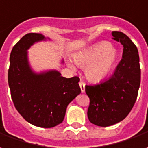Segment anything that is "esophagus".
Masks as SVG:
<instances>
[{
  "mask_svg": "<svg viewBox=\"0 0 148 148\" xmlns=\"http://www.w3.org/2000/svg\"><path fill=\"white\" fill-rule=\"evenodd\" d=\"M79 86H80V88H81L82 93H84L85 92V82L82 81L79 82Z\"/></svg>",
  "mask_w": 148,
  "mask_h": 148,
  "instance_id": "esophagus-1",
  "label": "esophagus"
}]
</instances>
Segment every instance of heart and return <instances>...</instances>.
Returning <instances> with one entry per match:
<instances>
[{"label":"heart","mask_w":148,"mask_h":148,"mask_svg":"<svg viewBox=\"0 0 148 148\" xmlns=\"http://www.w3.org/2000/svg\"><path fill=\"white\" fill-rule=\"evenodd\" d=\"M78 66L86 67V75L90 80L100 82L111 73L118 60V52L110 43L101 42L74 57ZM72 69L74 67L70 65Z\"/></svg>","instance_id":"b5f03b06"}]
</instances>
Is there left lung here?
<instances>
[{"instance_id":"8db88e82","label":"left lung","mask_w":148,"mask_h":148,"mask_svg":"<svg viewBox=\"0 0 148 148\" xmlns=\"http://www.w3.org/2000/svg\"><path fill=\"white\" fill-rule=\"evenodd\" d=\"M113 39L123 45V58L109 79L96 85H86L90 98L87 116L99 127H109L123 120L135 105L140 86L138 49L127 36L113 31Z\"/></svg>"}]
</instances>
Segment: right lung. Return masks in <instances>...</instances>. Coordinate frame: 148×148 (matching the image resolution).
<instances>
[{
    "instance_id": "add662e5",
    "label": "right lung",
    "mask_w": 148,
    "mask_h": 148,
    "mask_svg": "<svg viewBox=\"0 0 148 148\" xmlns=\"http://www.w3.org/2000/svg\"><path fill=\"white\" fill-rule=\"evenodd\" d=\"M45 40L42 34L34 33L21 38L10 53L8 82L21 115L31 124L50 128L62 123L67 106L81 89L78 77L66 78L54 70L38 74L31 69L27 50L35 42Z\"/></svg>"
}]
</instances>
